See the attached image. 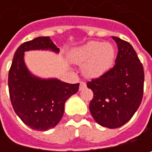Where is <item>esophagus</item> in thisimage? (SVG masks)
Segmentation results:
<instances>
[{"label": "esophagus", "instance_id": "34e87169", "mask_svg": "<svg viewBox=\"0 0 152 152\" xmlns=\"http://www.w3.org/2000/svg\"><path fill=\"white\" fill-rule=\"evenodd\" d=\"M86 86V83L85 82H80V86H79V90H82V89H84L85 87Z\"/></svg>", "mask_w": 152, "mask_h": 152}]
</instances>
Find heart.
<instances>
[{"instance_id": "b5f03b06", "label": "heart", "mask_w": 152, "mask_h": 152, "mask_svg": "<svg viewBox=\"0 0 152 152\" xmlns=\"http://www.w3.org/2000/svg\"><path fill=\"white\" fill-rule=\"evenodd\" d=\"M115 57L113 46L108 43L89 42L74 49L70 60L82 66V73L87 78H98L111 68Z\"/></svg>"}]
</instances>
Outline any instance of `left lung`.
Wrapping results in <instances>:
<instances>
[{"label":"left lung","mask_w":152,"mask_h":152,"mask_svg":"<svg viewBox=\"0 0 152 152\" xmlns=\"http://www.w3.org/2000/svg\"><path fill=\"white\" fill-rule=\"evenodd\" d=\"M118 45L114 66L87 82L94 96L89 110L97 124L108 129L126 124L139 108L143 96L144 71L132 45L112 36Z\"/></svg>","instance_id":"left-lung-1"}]
</instances>
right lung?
Wrapping results in <instances>:
<instances>
[{
    "label": "right lung",
    "instance_id": "obj_1",
    "mask_svg": "<svg viewBox=\"0 0 152 152\" xmlns=\"http://www.w3.org/2000/svg\"><path fill=\"white\" fill-rule=\"evenodd\" d=\"M30 50H49L57 54L59 48L48 36L23 43L15 52L8 75L10 98L15 113L28 127L45 131L58 124L66 101L78 91L79 83L68 84L33 75L24 63V53Z\"/></svg>",
    "mask_w": 152,
    "mask_h": 152
}]
</instances>
